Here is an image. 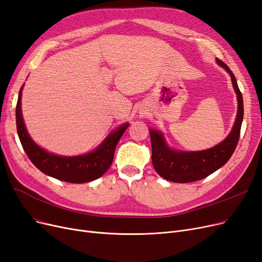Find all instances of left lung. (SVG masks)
I'll return each instance as SVG.
<instances>
[{"instance_id":"left-lung-1","label":"left lung","mask_w":262,"mask_h":262,"mask_svg":"<svg viewBox=\"0 0 262 262\" xmlns=\"http://www.w3.org/2000/svg\"><path fill=\"white\" fill-rule=\"evenodd\" d=\"M218 64L225 68L230 74L232 85L237 97V114L229 136L214 148L203 151L185 152L170 149L164 139L163 134L156 129H150L152 144V164L159 175L169 181L186 183L206 178L230 160L239 139V133L243 122L244 105L243 97L236 83L234 74L229 67L219 59Z\"/></svg>"}]
</instances>
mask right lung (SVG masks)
<instances>
[{
  "mask_svg": "<svg viewBox=\"0 0 262 262\" xmlns=\"http://www.w3.org/2000/svg\"><path fill=\"white\" fill-rule=\"evenodd\" d=\"M23 87L24 85L19 91L16 105V124L18 137L30 161L45 175L66 182L84 183L101 177L111 166L116 144L129 124L125 123L109 134L100 146L91 153L77 157L56 156L38 147L27 132L21 113Z\"/></svg>",
  "mask_w": 262,
  "mask_h": 262,
  "instance_id": "right-lung-1",
  "label": "right lung"
}]
</instances>
